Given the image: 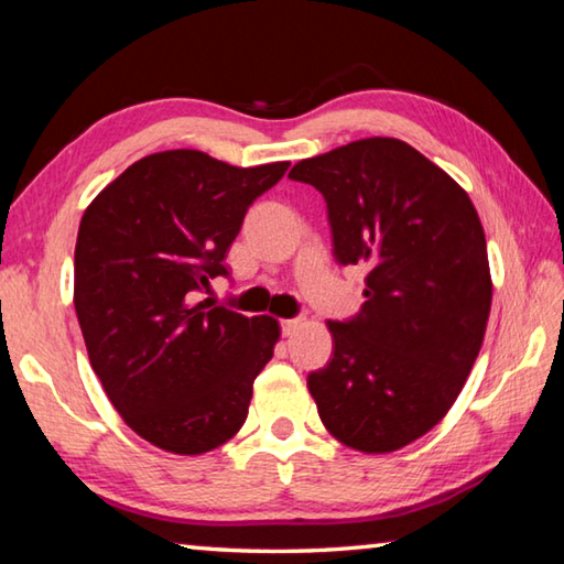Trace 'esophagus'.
Wrapping results in <instances>:
<instances>
[{
    "mask_svg": "<svg viewBox=\"0 0 564 564\" xmlns=\"http://www.w3.org/2000/svg\"><path fill=\"white\" fill-rule=\"evenodd\" d=\"M303 326V321L301 318H283L281 321V330H283V336H293L295 330H299Z\"/></svg>",
    "mask_w": 564,
    "mask_h": 564,
    "instance_id": "1",
    "label": "esophagus"
}]
</instances>
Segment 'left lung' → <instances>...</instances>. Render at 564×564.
I'll return each instance as SVG.
<instances>
[{
	"label": "left lung",
	"instance_id": "obj_1",
	"mask_svg": "<svg viewBox=\"0 0 564 564\" xmlns=\"http://www.w3.org/2000/svg\"><path fill=\"white\" fill-rule=\"evenodd\" d=\"M293 181L328 206L333 253L366 265L356 318L328 321L333 358L308 376L326 431L393 453L441 423L488 328L485 231L465 188L400 139L370 137L303 159Z\"/></svg>",
	"mask_w": 564,
	"mask_h": 564
}]
</instances>
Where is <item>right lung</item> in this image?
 <instances>
[{
  "mask_svg": "<svg viewBox=\"0 0 564 564\" xmlns=\"http://www.w3.org/2000/svg\"><path fill=\"white\" fill-rule=\"evenodd\" d=\"M289 161L238 169L196 149L149 154L82 216L74 308L104 393L133 433L202 455L241 431L279 321L202 301L228 275L243 216Z\"/></svg>",
  "mask_w": 564,
  "mask_h": 564,
  "instance_id": "1",
  "label": "right lung"
}]
</instances>
